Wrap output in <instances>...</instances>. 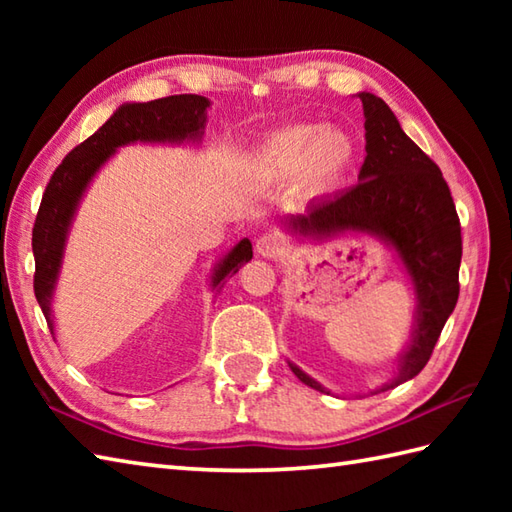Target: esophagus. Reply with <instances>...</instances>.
Here are the masks:
<instances>
[{
    "label": "esophagus",
    "instance_id": "34e87169",
    "mask_svg": "<svg viewBox=\"0 0 512 512\" xmlns=\"http://www.w3.org/2000/svg\"><path fill=\"white\" fill-rule=\"evenodd\" d=\"M255 250H257V255H262V257H275L281 253V239L273 233H264L255 242Z\"/></svg>",
    "mask_w": 512,
    "mask_h": 512
}]
</instances>
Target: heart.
Here are the masks:
<instances>
[{"label":"heart","instance_id":"b5f03b06","mask_svg":"<svg viewBox=\"0 0 512 512\" xmlns=\"http://www.w3.org/2000/svg\"><path fill=\"white\" fill-rule=\"evenodd\" d=\"M356 162L354 138L336 127L301 123L281 129L259 149L257 165L264 176L286 180L303 176L310 189L339 184Z\"/></svg>","mask_w":512,"mask_h":512}]
</instances>
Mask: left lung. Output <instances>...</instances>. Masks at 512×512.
Segmentation results:
<instances>
[{
	"mask_svg": "<svg viewBox=\"0 0 512 512\" xmlns=\"http://www.w3.org/2000/svg\"><path fill=\"white\" fill-rule=\"evenodd\" d=\"M365 114V162L358 184L330 200L310 202L306 213L286 217L292 235L330 239L367 233L396 250L416 290L411 341L398 356V372L378 391L394 389L422 372L444 323L460 295L462 235L449 184L424 151L402 132L389 105L358 92ZM290 369L303 385L330 394L295 363Z\"/></svg>",
	"mask_w": 512,
	"mask_h": 512,
	"instance_id": "obj_1",
	"label": "left lung"
}]
</instances>
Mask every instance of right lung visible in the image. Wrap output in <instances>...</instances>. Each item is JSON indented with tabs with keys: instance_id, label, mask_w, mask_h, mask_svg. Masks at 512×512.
I'll use <instances>...</instances> for the list:
<instances>
[{
	"instance_id": "right-lung-1",
	"label": "right lung",
	"mask_w": 512,
	"mask_h": 512,
	"mask_svg": "<svg viewBox=\"0 0 512 512\" xmlns=\"http://www.w3.org/2000/svg\"><path fill=\"white\" fill-rule=\"evenodd\" d=\"M209 99L198 94H178L149 103H125L107 118L105 125L74 147L63 158L46 187L32 228V253H35V297L54 336L52 295L57 288L63 250L79 209V202L96 173L110 160L118 147L132 143H200L206 125ZM253 259L248 239L235 244L217 262L211 275V288L220 292L224 277L235 275L242 264Z\"/></svg>"
}]
</instances>
